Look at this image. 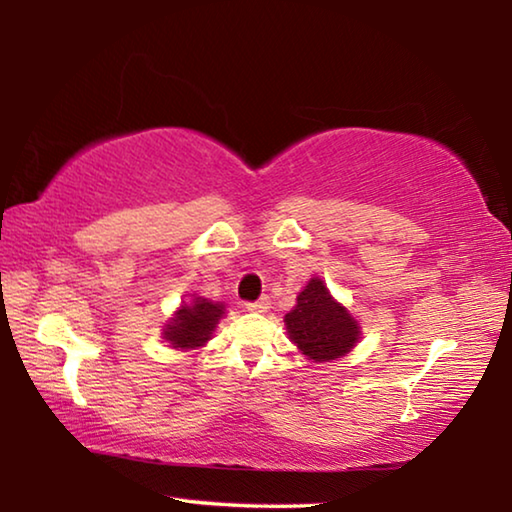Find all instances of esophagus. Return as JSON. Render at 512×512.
I'll list each match as a JSON object with an SVG mask.
<instances>
[{"label":"esophagus","instance_id":"34e87169","mask_svg":"<svg viewBox=\"0 0 512 512\" xmlns=\"http://www.w3.org/2000/svg\"><path fill=\"white\" fill-rule=\"evenodd\" d=\"M268 305H271V300H268V298L264 296V298L255 300V302H248L246 309H248V311H259V314H262V311L268 309Z\"/></svg>","mask_w":512,"mask_h":512}]
</instances>
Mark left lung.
Segmentation results:
<instances>
[{"label":"left lung","mask_w":512,"mask_h":512,"mask_svg":"<svg viewBox=\"0 0 512 512\" xmlns=\"http://www.w3.org/2000/svg\"><path fill=\"white\" fill-rule=\"evenodd\" d=\"M289 339L311 361L345 357L361 339V327L350 311L332 298L320 277H311L284 316Z\"/></svg>","instance_id":"left-lung-1"}]
</instances>
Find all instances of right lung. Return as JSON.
I'll list each match as a JSON object with an SVG mask.
<instances>
[{
    "label": "right lung",
    "mask_w": 512,
    "mask_h": 512,
    "mask_svg": "<svg viewBox=\"0 0 512 512\" xmlns=\"http://www.w3.org/2000/svg\"><path fill=\"white\" fill-rule=\"evenodd\" d=\"M225 314L223 302H212L207 298H194L189 305L180 307L173 318L164 325L162 336L171 343V348L196 350L212 339V332Z\"/></svg>",
    "instance_id": "obj_1"
}]
</instances>
